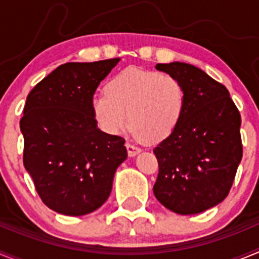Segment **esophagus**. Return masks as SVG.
Segmentation results:
<instances>
[{
  "label": "esophagus",
  "instance_id": "esophagus-1",
  "mask_svg": "<svg viewBox=\"0 0 259 259\" xmlns=\"http://www.w3.org/2000/svg\"><path fill=\"white\" fill-rule=\"evenodd\" d=\"M125 146H127V152H128V155L130 157H135V155L137 154V153H140V148H137V146H135L134 144L131 143H127L125 144Z\"/></svg>",
  "mask_w": 259,
  "mask_h": 259
}]
</instances>
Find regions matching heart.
Masks as SVG:
<instances>
[{
    "label": "heart",
    "mask_w": 259,
    "mask_h": 259,
    "mask_svg": "<svg viewBox=\"0 0 259 259\" xmlns=\"http://www.w3.org/2000/svg\"><path fill=\"white\" fill-rule=\"evenodd\" d=\"M91 107L105 134L119 135L131 124L135 136L157 144L179 125L185 91L172 75L130 67L107 81L106 92L93 96Z\"/></svg>",
    "instance_id": "b5f03b06"
}]
</instances>
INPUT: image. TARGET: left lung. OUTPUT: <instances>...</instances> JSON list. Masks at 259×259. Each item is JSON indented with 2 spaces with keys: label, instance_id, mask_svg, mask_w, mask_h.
Here are the masks:
<instances>
[{
  "label": "left lung",
  "instance_id": "8db88e82",
  "mask_svg": "<svg viewBox=\"0 0 259 259\" xmlns=\"http://www.w3.org/2000/svg\"><path fill=\"white\" fill-rule=\"evenodd\" d=\"M155 68L175 76L185 109L175 131L154 148V196L171 211L198 214L227 197L242 158L241 115L228 89L198 67L172 62Z\"/></svg>",
  "mask_w": 259,
  "mask_h": 259
}]
</instances>
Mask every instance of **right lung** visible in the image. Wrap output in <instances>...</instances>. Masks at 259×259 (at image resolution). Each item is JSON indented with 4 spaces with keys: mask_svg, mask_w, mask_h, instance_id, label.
Returning a JSON list of instances; mask_svg holds the SVG:
<instances>
[{
    "mask_svg": "<svg viewBox=\"0 0 259 259\" xmlns=\"http://www.w3.org/2000/svg\"><path fill=\"white\" fill-rule=\"evenodd\" d=\"M118 62H68L27 96L20 119L23 163L41 201L59 214L79 217L104 205L127 158L124 139L100 131L91 107Z\"/></svg>",
    "mask_w": 259,
    "mask_h": 259,
    "instance_id": "obj_1",
    "label": "right lung"
}]
</instances>
